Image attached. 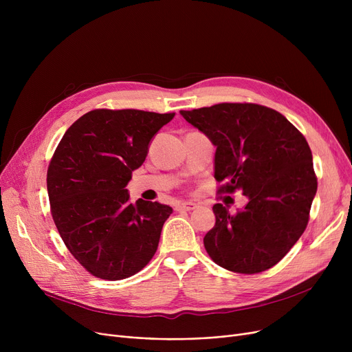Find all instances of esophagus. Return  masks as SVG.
<instances>
[{
	"label": "esophagus",
	"mask_w": 352,
	"mask_h": 352,
	"mask_svg": "<svg viewBox=\"0 0 352 352\" xmlns=\"http://www.w3.org/2000/svg\"><path fill=\"white\" fill-rule=\"evenodd\" d=\"M195 208H197V204H194V202H181V204L177 206L178 211H192Z\"/></svg>",
	"instance_id": "esophagus-1"
}]
</instances>
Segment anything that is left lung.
<instances>
[{
	"instance_id": "1",
	"label": "left lung",
	"mask_w": 352,
	"mask_h": 352,
	"mask_svg": "<svg viewBox=\"0 0 352 352\" xmlns=\"http://www.w3.org/2000/svg\"><path fill=\"white\" fill-rule=\"evenodd\" d=\"M181 116L217 146V194L241 191L244 210L212 207L204 236L211 260L228 271L258 274L280 263L307 228L317 192L305 137L283 114L251 102H223Z\"/></svg>"
}]
</instances>
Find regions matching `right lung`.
<instances>
[{
	"instance_id": "add662e5",
	"label": "right lung",
	"mask_w": 352,
	"mask_h": 352,
	"mask_svg": "<svg viewBox=\"0 0 352 352\" xmlns=\"http://www.w3.org/2000/svg\"><path fill=\"white\" fill-rule=\"evenodd\" d=\"M175 113L98 108L80 117L50 161L51 215L72 256L101 280L118 281L154 256L168 206L129 201L125 186L148 145Z\"/></svg>"
}]
</instances>
